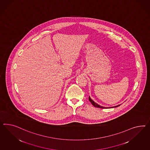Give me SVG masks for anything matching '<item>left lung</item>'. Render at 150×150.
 Listing matches in <instances>:
<instances>
[{
    "instance_id": "1",
    "label": "left lung",
    "mask_w": 150,
    "mask_h": 150,
    "mask_svg": "<svg viewBox=\"0 0 150 150\" xmlns=\"http://www.w3.org/2000/svg\"><path fill=\"white\" fill-rule=\"evenodd\" d=\"M89 100L91 103H92V104L94 106H95V107H96V108H102V109H108V108H116V107H118V106H120V105H118L115 106H113V107H110V108H105V107H103V106H101L100 105H99L98 104H97L96 103H95L94 101H93V100H92L91 99V98H90V97H89Z\"/></svg>"
}]
</instances>
